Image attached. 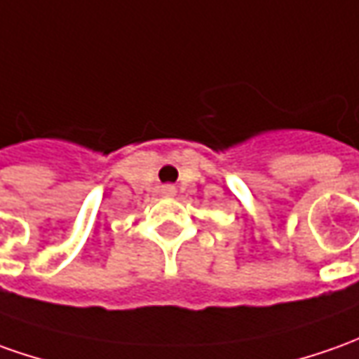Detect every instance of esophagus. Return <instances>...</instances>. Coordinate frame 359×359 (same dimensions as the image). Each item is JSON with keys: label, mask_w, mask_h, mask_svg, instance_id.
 <instances>
[{"label": "esophagus", "mask_w": 359, "mask_h": 359, "mask_svg": "<svg viewBox=\"0 0 359 359\" xmlns=\"http://www.w3.org/2000/svg\"><path fill=\"white\" fill-rule=\"evenodd\" d=\"M167 194H172V189H170V187H167Z\"/></svg>", "instance_id": "34e87169"}]
</instances>
